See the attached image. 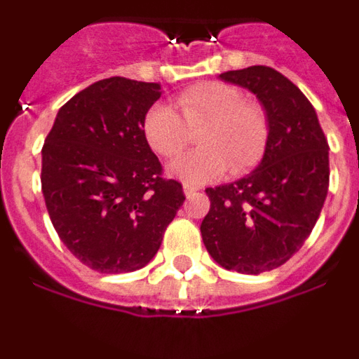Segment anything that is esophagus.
Instances as JSON below:
<instances>
[{
  "instance_id": "obj_1",
  "label": "esophagus",
  "mask_w": 359,
  "mask_h": 359,
  "mask_svg": "<svg viewBox=\"0 0 359 359\" xmlns=\"http://www.w3.org/2000/svg\"><path fill=\"white\" fill-rule=\"evenodd\" d=\"M183 192H185L187 198H190V196L198 194V192H199V187L190 185V183H183Z\"/></svg>"
}]
</instances>
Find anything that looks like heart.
Listing matches in <instances>:
<instances>
[{
    "instance_id": "1",
    "label": "heart",
    "mask_w": 359,
    "mask_h": 359,
    "mask_svg": "<svg viewBox=\"0 0 359 359\" xmlns=\"http://www.w3.org/2000/svg\"><path fill=\"white\" fill-rule=\"evenodd\" d=\"M180 113L163 104L152 106L144 118V135L154 152L163 158L177 156L198 133L192 152L169 165L170 176L203 185L230 169L243 174L261 161L269 138V120L264 107L244 100L236 86L226 82H201L176 98Z\"/></svg>"
}]
</instances>
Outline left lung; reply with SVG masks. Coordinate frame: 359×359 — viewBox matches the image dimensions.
Segmentation results:
<instances>
[{
  "label": "left lung",
  "instance_id": "left-lung-1",
  "mask_svg": "<svg viewBox=\"0 0 359 359\" xmlns=\"http://www.w3.org/2000/svg\"><path fill=\"white\" fill-rule=\"evenodd\" d=\"M219 77L257 95L269 138L253 172L205 190L203 243L224 269L259 275L290 261L315 228L327 198L329 144L315 107L277 69L250 66Z\"/></svg>",
  "mask_w": 359,
  "mask_h": 359
}]
</instances>
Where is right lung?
<instances>
[{"instance_id": "right-lung-1", "label": "right lung", "mask_w": 359, "mask_h": 359, "mask_svg": "<svg viewBox=\"0 0 359 359\" xmlns=\"http://www.w3.org/2000/svg\"><path fill=\"white\" fill-rule=\"evenodd\" d=\"M160 90L126 77L95 82L59 109L44 140L41 187L53 228L100 273L144 268L185 201L144 135Z\"/></svg>"}]
</instances>
